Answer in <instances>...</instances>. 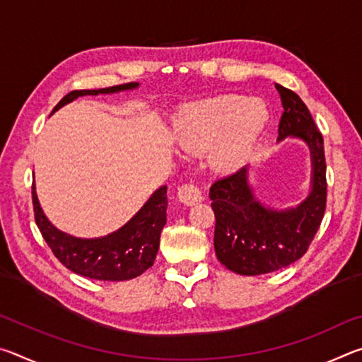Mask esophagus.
Wrapping results in <instances>:
<instances>
[{"label":"esophagus","instance_id":"1","mask_svg":"<svg viewBox=\"0 0 362 362\" xmlns=\"http://www.w3.org/2000/svg\"><path fill=\"white\" fill-rule=\"evenodd\" d=\"M179 201L183 203L185 206H194L203 201V193H201V189L198 185H194V183H185V185H182L179 188Z\"/></svg>","mask_w":362,"mask_h":362}]
</instances>
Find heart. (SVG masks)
<instances>
[{
	"label": "heart",
	"instance_id": "obj_1",
	"mask_svg": "<svg viewBox=\"0 0 362 362\" xmlns=\"http://www.w3.org/2000/svg\"><path fill=\"white\" fill-rule=\"evenodd\" d=\"M265 103L243 95H217L183 107L175 142L185 155L211 150L214 166L233 169L246 161L268 124Z\"/></svg>",
	"mask_w": 362,
	"mask_h": 362
}]
</instances>
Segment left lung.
<instances>
[{"mask_svg":"<svg viewBox=\"0 0 362 362\" xmlns=\"http://www.w3.org/2000/svg\"><path fill=\"white\" fill-rule=\"evenodd\" d=\"M276 89L284 108L278 142L296 137L308 145L311 192L297 207L276 211L255 198L247 166L212 183L209 198L216 214V255L222 265L244 276L278 272L303 257L326 211V158L321 132L293 90L281 84Z\"/></svg>","mask_w":362,"mask_h":362,"instance_id":"obj_1","label":"left lung"}]
</instances>
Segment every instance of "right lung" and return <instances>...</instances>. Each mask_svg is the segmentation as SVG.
Segmentation results:
<instances>
[{
	"instance_id": "1",
	"label": "right lung",
	"mask_w": 362,
	"mask_h": 362,
	"mask_svg": "<svg viewBox=\"0 0 362 362\" xmlns=\"http://www.w3.org/2000/svg\"><path fill=\"white\" fill-rule=\"evenodd\" d=\"M137 86L139 83H126L103 89L71 90L54 107L52 113L78 97L113 94L119 90L136 89ZM32 198L35 222L42 238L59 262L73 273L99 281H126L140 276L155 262L159 249V236L166 225V185L158 188L142 209L118 231L95 240H83L66 235L49 222L40 206L35 183L32 185Z\"/></svg>"
}]
</instances>
